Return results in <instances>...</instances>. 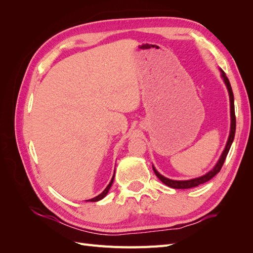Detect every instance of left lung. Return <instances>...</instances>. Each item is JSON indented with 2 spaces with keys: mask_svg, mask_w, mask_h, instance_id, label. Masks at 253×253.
<instances>
[{
  "mask_svg": "<svg viewBox=\"0 0 253 253\" xmlns=\"http://www.w3.org/2000/svg\"><path fill=\"white\" fill-rule=\"evenodd\" d=\"M221 76H223V78L225 80V83L227 85V88L229 90V96H230V111H231V131H230V135H229V138H228V141H227V144H226V148L223 152V154H221L219 160L217 162L216 166L213 168V169L207 173L206 175L202 176V177H197V178H194V179H190V180H172V179H169L165 177V176L160 175L156 170L155 168H153V170H154V173L156 174L157 177L162 180L165 185L169 186L171 188H174V189H190V188H194V187H197L202 185V183H205L208 180H210L211 178H213L214 176H215L221 169V167H223L224 163H225V159L228 155V152L229 150H230V147L232 144V141L234 139V135H235V127H236V119H235V111H234V97H233V91H232V88H231V84L230 82H229V79L227 78V76L225 75V73L223 72V74H221Z\"/></svg>",
  "mask_w": 253,
  "mask_h": 253,
  "instance_id": "1",
  "label": "left lung"
}]
</instances>
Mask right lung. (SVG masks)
I'll return each mask as SVG.
<instances>
[{"mask_svg": "<svg viewBox=\"0 0 253 253\" xmlns=\"http://www.w3.org/2000/svg\"><path fill=\"white\" fill-rule=\"evenodd\" d=\"M113 180H114V176H113V178H112V180H111V182L109 183V186L106 187L105 189H104V191L103 192L101 193V194H99L98 196H96V197H94V198H91V200H89L88 202H98V201H100V200H102V198L108 194V192H109V190H110V188H111V186H112V183H113Z\"/></svg>", "mask_w": 253, "mask_h": 253, "instance_id": "add662e5", "label": "right lung"}]
</instances>
